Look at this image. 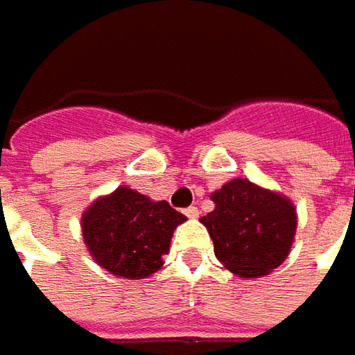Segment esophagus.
<instances>
[{"label": "esophagus", "instance_id": "obj_1", "mask_svg": "<svg viewBox=\"0 0 355 355\" xmlns=\"http://www.w3.org/2000/svg\"><path fill=\"white\" fill-rule=\"evenodd\" d=\"M184 214L189 216L190 220H196V218H198V208H196V206H189V208L184 210Z\"/></svg>", "mask_w": 355, "mask_h": 355}]
</instances>
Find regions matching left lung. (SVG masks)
Returning a JSON list of instances; mask_svg holds the SVG:
<instances>
[{"mask_svg":"<svg viewBox=\"0 0 355 355\" xmlns=\"http://www.w3.org/2000/svg\"><path fill=\"white\" fill-rule=\"evenodd\" d=\"M210 198L214 210L200 222L227 271L257 279L287 259L297 234V208L288 196L248 178H232Z\"/></svg>","mask_w":355,"mask_h":355,"instance_id":"left-lung-1","label":"left lung"}]
</instances>
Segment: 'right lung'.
<instances>
[{
    "label": "right lung",
    "mask_w": 355,
    "mask_h": 355,
    "mask_svg": "<svg viewBox=\"0 0 355 355\" xmlns=\"http://www.w3.org/2000/svg\"><path fill=\"white\" fill-rule=\"evenodd\" d=\"M187 216L166 200H151L125 184L100 196L82 214V238L92 259L107 273L147 279L163 267L173 232Z\"/></svg>",
    "instance_id": "1"
}]
</instances>
